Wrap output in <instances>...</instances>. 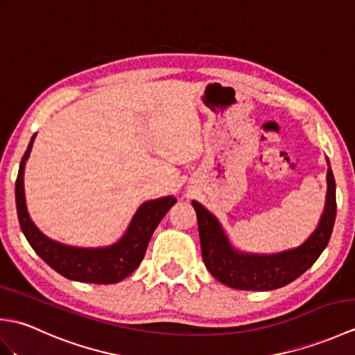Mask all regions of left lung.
Here are the masks:
<instances>
[{"label":"left lung","mask_w":355,"mask_h":355,"mask_svg":"<svg viewBox=\"0 0 355 355\" xmlns=\"http://www.w3.org/2000/svg\"><path fill=\"white\" fill-rule=\"evenodd\" d=\"M327 183L325 210L318 229L302 245L273 254L243 253L233 248L216 218L198 201H192L198 220L202 261L210 275L232 288L247 291L281 288L304 275L325 250L333 233L337 202L336 182L329 166Z\"/></svg>","instance_id":"obj_1"}]
</instances>
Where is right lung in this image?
<instances>
[{"mask_svg": "<svg viewBox=\"0 0 355 355\" xmlns=\"http://www.w3.org/2000/svg\"><path fill=\"white\" fill-rule=\"evenodd\" d=\"M35 137L36 134L30 140L26 154L22 155L17 183H15L18 220L28 244L45 263H49L59 275L71 279V281L87 284L120 282L140 266L150 236H153L158 223L168 214V210L175 205L177 198L163 197L143 202L132 216L125 235L112 245L85 248L56 243L37 230L33 221L30 220L26 206L24 168Z\"/></svg>", "mask_w": 355, "mask_h": 355, "instance_id": "right-lung-1", "label": "right lung"}]
</instances>
